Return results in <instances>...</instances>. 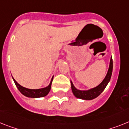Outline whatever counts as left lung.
Listing matches in <instances>:
<instances>
[{
	"label": "left lung",
	"instance_id": "8db88e82",
	"mask_svg": "<svg viewBox=\"0 0 129 129\" xmlns=\"http://www.w3.org/2000/svg\"><path fill=\"white\" fill-rule=\"evenodd\" d=\"M112 70H113V59H112V58H111L109 70H108V73H107L104 79L98 86L90 90H79L75 88L72 82L71 81V89H72L73 94L75 95V96H76L77 98L83 100H92L98 97L103 92V90L106 87L107 85L109 83V81H110L111 74H112Z\"/></svg>",
	"mask_w": 129,
	"mask_h": 129
}]
</instances>
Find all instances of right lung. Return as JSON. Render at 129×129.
Here are the masks:
<instances>
[{
  "label": "right lung",
  "instance_id": "add662e5",
  "mask_svg": "<svg viewBox=\"0 0 129 129\" xmlns=\"http://www.w3.org/2000/svg\"><path fill=\"white\" fill-rule=\"evenodd\" d=\"M13 79H14V81L17 88H18V90L22 94L27 96V97H29V98H40V97H43V96H46L48 94V92L50 90V88H51L53 77L52 78L51 82L50 83V85L47 87L40 88V89H29V88H25V87H23L22 86H21L19 84H18L14 78H13Z\"/></svg>",
  "mask_w": 129,
  "mask_h": 129
}]
</instances>
